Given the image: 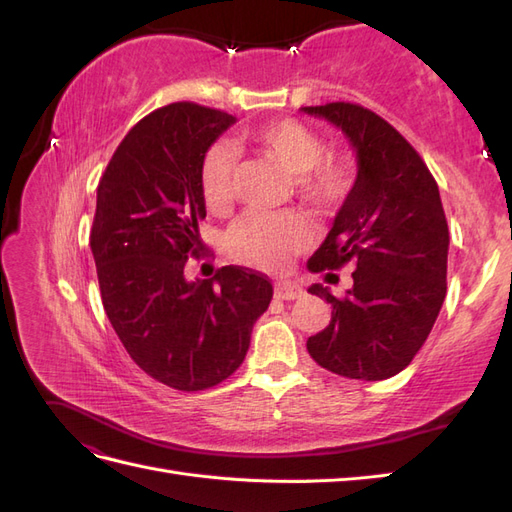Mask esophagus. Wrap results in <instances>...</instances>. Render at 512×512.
Instances as JSON below:
<instances>
[{"mask_svg": "<svg viewBox=\"0 0 512 512\" xmlns=\"http://www.w3.org/2000/svg\"><path fill=\"white\" fill-rule=\"evenodd\" d=\"M299 297H303V290L299 286L288 284V282H282V284L275 286V299L294 301V299H299Z\"/></svg>", "mask_w": 512, "mask_h": 512, "instance_id": "1", "label": "esophagus"}]
</instances>
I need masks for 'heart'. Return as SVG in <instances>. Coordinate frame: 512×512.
I'll list each match as a JSON object with an SVG mask.
<instances>
[{"mask_svg":"<svg viewBox=\"0 0 512 512\" xmlns=\"http://www.w3.org/2000/svg\"><path fill=\"white\" fill-rule=\"evenodd\" d=\"M245 141L282 164L294 175V190L303 203L316 209L342 205L356 183V168L344 153L324 151L322 138L303 121L284 117L245 132ZM239 170L237 151L226 143L213 145L200 164V194L215 215L230 213L235 205ZM312 230L299 213L250 211L230 226L226 252L243 265L277 271L303 252Z\"/></svg>","mask_w":512,"mask_h":512,"instance_id":"obj_1","label":"heart"}]
</instances>
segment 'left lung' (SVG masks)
Returning a JSON list of instances; mask_svg holds the SVG:
<instances>
[{
    "mask_svg": "<svg viewBox=\"0 0 512 512\" xmlns=\"http://www.w3.org/2000/svg\"><path fill=\"white\" fill-rule=\"evenodd\" d=\"M301 111L342 130L359 160L350 196L307 262L314 273L354 262V284L344 297L322 284L307 290L333 307L307 352L337 376L386 380L412 363L444 303L448 224L438 183L406 138L369 108L329 102Z\"/></svg>",
    "mask_w": 512,
    "mask_h": 512,
    "instance_id": "8db88e82",
    "label": "left lung"
}]
</instances>
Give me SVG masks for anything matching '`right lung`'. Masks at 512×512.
I'll use <instances>...</instances> for the list:
<instances>
[{
	"label": "right lung",
	"instance_id": "right-lung-1",
	"mask_svg": "<svg viewBox=\"0 0 512 512\" xmlns=\"http://www.w3.org/2000/svg\"><path fill=\"white\" fill-rule=\"evenodd\" d=\"M232 123L194 102L162 106L126 134L98 183L89 243L104 312L132 361L183 393L235 374L273 297L269 277L245 267L196 282L183 273L207 256L200 164Z\"/></svg>",
	"mask_w": 512,
	"mask_h": 512
}]
</instances>
